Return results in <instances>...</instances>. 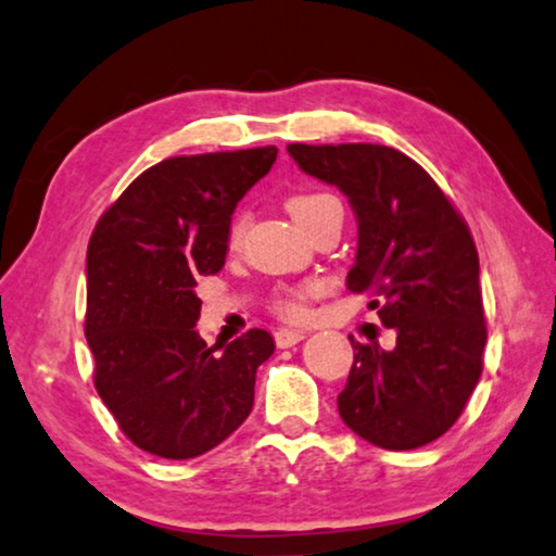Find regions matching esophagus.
<instances>
[{
    "label": "esophagus",
    "mask_w": 556,
    "mask_h": 556,
    "mask_svg": "<svg viewBox=\"0 0 556 556\" xmlns=\"http://www.w3.org/2000/svg\"><path fill=\"white\" fill-rule=\"evenodd\" d=\"M302 340H304V332L302 330H285V327H281V330L275 332L277 348H292V345H296V342H302Z\"/></svg>",
    "instance_id": "obj_1"
}]
</instances>
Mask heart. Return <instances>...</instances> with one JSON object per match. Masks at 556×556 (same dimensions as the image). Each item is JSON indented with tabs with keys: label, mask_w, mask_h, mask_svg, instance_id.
I'll list each match as a JSON object with an SVG mask.
<instances>
[{
	"label": "heart",
	"mask_w": 556,
	"mask_h": 556,
	"mask_svg": "<svg viewBox=\"0 0 556 556\" xmlns=\"http://www.w3.org/2000/svg\"><path fill=\"white\" fill-rule=\"evenodd\" d=\"M287 211L292 214L296 224L302 226L304 231H312L315 226L323 222L325 216L334 214V211H342V203L332 197V193L323 191H304V193H292L287 199ZM247 231V216L237 214L231 216L229 229H226V244L231 249L241 244ZM315 292V287H294V289H281L277 292L275 300H271V309L277 312L279 317L285 319H300L307 312V300Z\"/></svg>",
	"instance_id": "1"
}]
</instances>
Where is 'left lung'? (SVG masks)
Here are the masks:
<instances>
[{"mask_svg":"<svg viewBox=\"0 0 556 556\" xmlns=\"http://www.w3.org/2000/svg\"><path fill=\"white\" fill-rule=\"evenodd\" d=\"M304 174L338 186L357 216L348 289L372 294L395 348L357 342L340 418L367 443L410 451L456 424L483 370L486 319L468 224L431 176L388 146L289 143Z\"/></svg>","mask_w":556,"mask_h":556,"instance_id":"1","label":"left lung"}]
</instances>
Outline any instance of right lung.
Returning a JSON list of instances; mask_svg holds the SVG:
<instances>
[{
    "instance_id": "add662e5",
    "label": "right lung",
    "mask_w": 556,
    "mask_h": 556,
    "mask_svg": "<svg viewBox=\"0 0 556 556\" xmlns=\"http://www.w3.org/2000/svg\"><path fill=\"white\" fill-rule=\"evenodd\" d=\"M275 161V146L166 159L96 224L85 312L92 380L140 451L197 458L252 413L256 367L275 340L249 330L224 353L206 348L197 281L224 267L233 208Z\"/></svg>"
}]
</instances>
